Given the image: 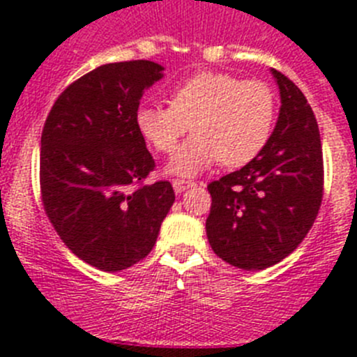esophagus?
<instances>
[{
	"instance_id": "34e87169",
	"label": "esophagus",
	"mask_w": 357,
	"mask_h": 357,
	"mask_svg": "<svg viewBox=\"0 0 357 357\" xmlns=\"http://www.w3.org/2000/svg\"><path fill=\"white\" fill-rule=\"evenodd\" d=\"M195 182L191 181H181V178H176V181H173V189H175V193H184L185 189L193 188Z\"/></svg>"
}]
</instances>
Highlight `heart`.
Segmentation results:
<instances>
[{"instance_id":"b5f03b06","label":"heart","mask_w":357,"mask_h":357,"mask_svg":"<svg viewBox=\"0 0 357 357\" xmlns=\"http://www.w3.org/2000/svg\"><path fill=\"white\" fill-rule=\"evenodd\" d=\"M275 123V96L266 84L241 80L216 71L198 73L176 85L169 105H141L135 127L160 153L175 151L168 164L173 175L195 176L222 160L227 168L245 166L266 146Z\"/></svg>"}]
</instances>
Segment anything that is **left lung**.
I'll return each instance as SVG.
<instances>
[{
	"label": "left lung",
	"instance_id": "8db88e82",
	"mask_svg": "<svg viewBox=\"0 0 357 357\" xmlns=\"http://www.w3.org/2000/svg\"><path fill=\"white\" fill-rule=\"evenodd\" d=\"M280 110L266 146L241 169L207 185L211 248L247 272L264 270L302 243L324 195V159L317 118L302 91L272 69Z\"/></svg>",
	"mask_w": 357,
	"mask_h": 357
}]
</instances>
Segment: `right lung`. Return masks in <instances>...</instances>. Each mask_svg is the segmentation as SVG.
I'll use <instances>...</instances> for the list:
<instances>
[{
    "label": "right lung",
    "mask_w": 357,
    "mask_h": 357,
    "mask_svg": "<svg viewBox=\"0 0 357 357\" xmlns=\"http://www.w3.org/2000/svg\"><path fill=\"white\" fill-rule=\"evenodd\" d=\"M164 68L103 64L56 98L40 135V195L66 247L102 272H121L151 252L172 209L169 182L143 184L155 160L135 110Z\"/></svg>",
    "instance_id": "add662e5"
}]
</instances>
